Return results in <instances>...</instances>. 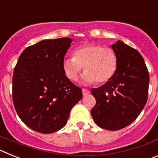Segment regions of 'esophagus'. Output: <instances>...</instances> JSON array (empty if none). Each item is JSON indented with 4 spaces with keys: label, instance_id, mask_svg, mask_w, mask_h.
<instances>
[{
    "label": "esophagus",
    "instance_id": "esophagus-1",
    "mask_svg": "<svg viewBox=\"0 0 158 158\" xmlns=\"http://www.w3.org/2000/svg\"><path fill=\"white\" fill-rule=\"evenodd\" d=\"M89 93H90V91H89V90H88V89H82V94H83V96H86V95L89 94Z\"/></svg>",
    "mask_w": 158,
    "mask_h": 158
}]
</instances>
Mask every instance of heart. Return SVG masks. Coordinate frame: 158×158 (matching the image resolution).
I'll return each mask as SVG.
<instances>
[{
	"mask_svg": "<svg viewBox=\"0 0 158 158\" xmlns=\"http://www.w3.org/2000/svg\"><path fill=\"white\" fill-rule=\"evenodd\" d=\"M118 58L112 49L94 43H88L73 51V58L63 60L62 68L70 81H76L84 67L82 83L85 85L105 83L116 72Z\"/></svg>",
	"mask_w": 158,
	"mask_h": 158,
	"instance_id": "obj_1",
	"label": "heart"
}]
</instances>
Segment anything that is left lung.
Here are the masks:
<instances>
[{
	"mask_svg": "<svg viewBox=\"0 0 158 158\" xmlns=\"http://www.w3.org/2000/svg\"><path fill=\"white\" fill-rule=\"evenodd\" d=\"M118 66L111 80L92 89L96 100L91 115L97 125L109 131L126 127L137 118L147 101L150 75L140 53L118 40L111 44Z\"/></svg>",
	"mask_w": 158,
	"mask_h": 158,
	"instance_id": "obj_1",
	"label": "left lung"
}]
</instances>
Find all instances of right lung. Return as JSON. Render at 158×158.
I'll list each match as a JSON object with an SVG mask.
<instances>
[{
  "mask_svg": "<svg viewBox=\"0 0 158 158\" xmlns=\"http://www.w3.org/2000/svg\"><path fill=\"white\" fill-rule=\"evenodd\" d=\"M73 40H44L20 54L12 77V99L18 115L31 129L43 134L66 124L82 90L67 78L64 57Z\"/></svg>",
  "mask_w": 158,
  "mask_h": 158,
  "instance_id": "1",
  "label": "right lung"
}]
</instances>
